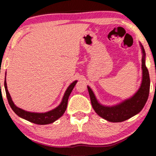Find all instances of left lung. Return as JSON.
<instances>
[{"label":"left lung","instance_id":"8db88e82","mask_svg":"<svg viewBox=\"0 0 156 156\" xmlns=\"http://www.w3.org/2000/svg\"><path fill=\"white\" fill-rule=\"evenodd\" d=\"M140 46L143 52L142 83L137 92L131 98L125 100L118 105L105 106L100 104L97 101L90 87H87L94 110L99 116L111 122H122L138 114L143 109L148 98L149 91H150V76L145 62L146 53L141 44Z\"/></svg>","mask_w":156,"mask_h":156}]
</instances>
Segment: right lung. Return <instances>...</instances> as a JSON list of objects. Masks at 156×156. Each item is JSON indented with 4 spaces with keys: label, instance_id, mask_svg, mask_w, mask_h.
Returning a JSON list of instances; mask_svg holds the SVG:
<instances>
[{
    "label": "right lung",
    "instance_id": "right-lung-1",
    "mask_svg": "<svg viewBox=\"0 0 156 156\" xmlns=\"http://www.w3.org/2000/svg\"><path fill=\"white\" fill-rule=\"evenodd\" d=\"M76 82H77V81H74V82H72V84L69 85V87H68L67 89L65 91V95H64L61 104H59L57 108H55L52 111H50V112H48L45 113L29 112L17 107V106L14 104L13 102H12L11 97H10V94L8 92L5 78V82H4V86H5L6 97H7L9 105L10 107H11L12 111H13V112L16 113L18 116H20L21 118L30 121V122L35 123V124L44 125V124H49V123H53L54 121L57 120L59 118H60V117L64 114V113H65L67 106L68 99H69L70 94H71L72 89H74V87L75 86Z\"/></svg>",
    "mask_w": 156,
    "mask_h": 156
}]
</instances>
